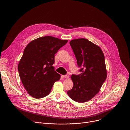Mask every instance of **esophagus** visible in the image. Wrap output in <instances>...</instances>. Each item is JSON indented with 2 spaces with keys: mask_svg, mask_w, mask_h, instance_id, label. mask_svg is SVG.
<instances>
[{
  "mask_svg": "<svg viewBox=\"0 0 130 130\" xmlns=\"http://www.w3.org/2000/svg\"><path fill=\"white\" fill-rule=\"evenodd\" d=\"M63 78H68L69 77V76L68 75H66L63 76Z\"/></svg>",
  "mask_w": 130,
  "mask_h": 130,
  "instance_id": "esophagus-1",
  "label": "esophagus"
}]
</instances>
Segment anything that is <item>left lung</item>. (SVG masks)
I'll use <instances>...</instances> for the list:
<instances>
[{
    "mask_svg": "<svg viewBox=\"0 0 130 130\" xmlns=\"http://www.w3.org/2000/svg\"><path fill=\"white\" fill-rule=\"evenodd\" d=\"M69 43L81 73L72 75L73 86L67 93L73 100L83 103L98 93L106 79L104 55L98 46L87 39L73 40Z\"/></svg>",
    "mask_w": 130,
    "mask_h": 130,
    "instance_id": "left-lung-1",
    "label": "left lung"
}]
</instances>
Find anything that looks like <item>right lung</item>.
I'll return each mask as SVG.
<instances>
[{
    "mask_svg": "<svg viewBox=\"0 0 130 130\" xmlns=\"http://www.w3.org/2000/svg\"><path fill=\"white\" fill-rule=\"evenodd\" d=\"M67 42L46 36L31 41L25 48L18 71L24 86L33 98L49 95L54 82L60 80V75L52 66L54 54Z\"/></svg>",
    "mask_w": 130,
    "mask_h": 130,
    "instance_id": "right-lung-1",
    "label": "right lung"
}]
</instances>
